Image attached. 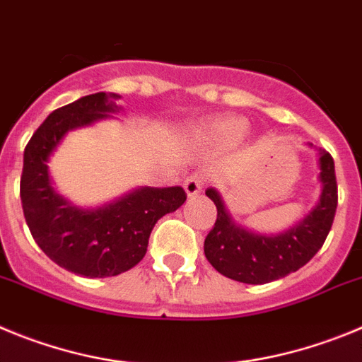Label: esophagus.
<instances>
[{"instance_id":"esophagus-1","label":"esophagus","mask_w":362,"mask_h":362,"mask_svg":"<svg viewBox=\"0 0 362 362\" xmlns=\"http://www.w3.org/2000/svg\"><path fill=\"white\" fill-rule=\"evenodd\" d=\"M204 184L205 180L200 173L191 175V177L184 182V189L185 193H187V197H197V194H200L202 189H204Z\"/></svg>"}]
</instances>
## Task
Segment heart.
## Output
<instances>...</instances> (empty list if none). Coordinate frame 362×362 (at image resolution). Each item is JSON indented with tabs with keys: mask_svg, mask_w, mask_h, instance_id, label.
Returning a JSON list of instances; mask_svg holds the SVG:
<instances>
[{
	"mask_svg": "<svg viewBox=\"0 0 362 362\" xmlns=\"http://www.w3.org/2000/svg\"><path fill=\"white\" fill-rule=\"evenodd\" d=\"M247 132V120L242 117H226L216 120L209 128V136L221 144L236 142Z\"/></svg>",
	"mask_w": 362,
	"mask_h": 362,
	"instance_id": "b5f03b06",
	"label": "heart"
}]
</instances>
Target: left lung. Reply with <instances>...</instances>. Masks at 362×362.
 Instances as JSON below:
<instances>
[{"label": "left lung", "instance_id": "obj_1", "mask_svg": "<svg viewBox=\"0 0 362 362\" xmlns=\"http://www.w3.org/2000/svg\"><path fill=\"white\" fill-rule=\"evenodd\" d=\"M321 198L298 226L276 236H263L234 226L220 194L207 189L205 194L216 205V221L205 236V258L220 274L249 285H263L285 278L307 265L315 256L334 223L337 209V182L334 158L327 149H319Z\"/></svg>", "mask_w": 362, "mask_h": 362}]
</instances>
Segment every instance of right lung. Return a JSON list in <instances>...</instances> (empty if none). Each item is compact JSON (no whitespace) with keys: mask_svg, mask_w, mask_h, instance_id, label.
<instances>
[{"mask_svg":"<svg viewBox=\"0 0 362 362\" xmlns=\"http://www.w3.org/2000/svg\"><path fill=\"white\" fill-rule=\"evenodd\" d=\"M110 112H117V106L104 92L57 108L35 129L23 155L19 194L32 238L52 262L84 278H110L133 269L146 256L155 223L187 198L182 187H142L84 211L54 193L47 165L50 153L66 132Z\"/></svg>","mask_w":362,"mask_h":362,"instance_id":"add662e5","label":"right lung"}]
</instances>
